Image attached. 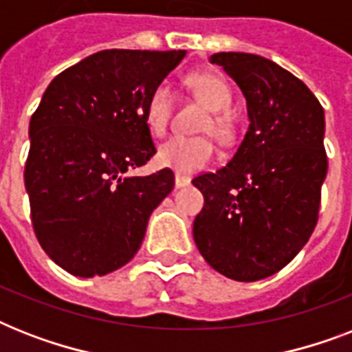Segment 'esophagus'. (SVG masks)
Wrapping results in <instances>:
<instances>
[{
	"label": "esophagus",
	"mask_w": 352,
	"mask_h": 352,
	"mask_svg": "<svg viewBox=\"0 0 352 352\" xmlns=\"http://www.w3.org/2000/svg\"><path fill=\"white\" fill-rule=\"evenodd\" d=\"M190 182H192V179H190V177L181 175V173H177V175H175V186H177V188H184V186H188V184H190Z\"/></svg>",
	"instance_id": "obj_1"
}]
</instances>
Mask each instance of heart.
<instances>
[{
    "mask_svg": "<svg viewBox=\"0 0 352 352\" xmlns=\"http://www.w3.org/2000/svg\"><path fill=\"white\" fill-rule=\"evenodd\" d=\"M184 84L195 98L208 109V115L199 124V131L210 133L221 144H228L235 137V126L228 109L232 106V89L223 76L206 71L190 73ZM175 106V95L168 84H159L149 93L144 106V120L149 131L155 135H164L170 126L171 115ZM214 159V144L206 135L197 137H171L160 144L157 160L160 166L175 170L179 173H192L203 170Z\"/></svg>",
    "mask_w": 352,
    "mask_h": 352,
    "instance_id": "b5f03b06",
    "label": "heart"
}]
</instances>
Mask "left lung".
<instances>
[{
    "label": "left lung",
    "instance_id": "1",
    "mask_svg": "<svg viewBox=\"0 0 352 352\" xmlns=\"http://www.w3.org/2000/svg\"><path fill=\"white\" fill-rule=\"evenodd\" d=\"M210 62L241 87L250 126L228 164L193 179L204 195L193 239L217 272L257 281L289 265L318 223L327 175L323 107L272 60L217 52Z\"/></svg>",
    "mask_w": 352,
    "mask_h": 352
}]
</instances>
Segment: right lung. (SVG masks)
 Returning a JSON list of instances; mask_svg holds the SVG:
<instances>
[{"label": "right lung", "instance_id": "right-lung-1", "mask_svg": "<svg viewBox=\"0 0 352 352\" xmlns=\"http://www.w3.org/2000/svg\"><path fill=\"white\" fill-rule=\"evenodd\" d=\"M186 51L107 49L65 69L30 117L25 162L32 228L45 254L78 278L124 267L142 245L173 171L124 177L155 153L144 106Z\"/></svg>", "mask_w": 352, "mask_h": 352}]
</instances>
